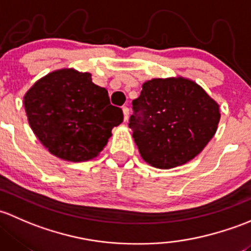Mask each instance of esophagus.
Wrapping results in <instances>:
<instances>
[{
  "mask_svg": "<svg viewBox=\"0 0 251 251\" xmlns=\"http://www.w3.org/2000/svg\"><path fill=\"white\" fill-rule=\"evenodd\" d=\"M122 110H123V115H125V121H126L128 120V116H129V108L126 106H123Z\"/></svg>",
  "mask_w": 251,
  "mask_h": 251,
  "instance_id": "34e87169",
  "label": "esophagus"
}]
</instances>
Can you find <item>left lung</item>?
I'll return each instance as SVG.
<instances>
[{"label": "left lung", "instance_id": "8db88e82", "mask_svg": "<svg viewBox=\"0 0 251 251\" xmlns=\"http://www.w3.org/2000/svg\"><path fill=\"white\" fill-rule=\"evenodd\" d=\"M218 102L185 77L152 78L133 100L129 120L146 163L172 169L192 161L213 139L220 122Z\"/></svg>", "mask_w": 251, "mask_h": 251}]
</instances>
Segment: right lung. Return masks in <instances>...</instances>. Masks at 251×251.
I'll return each mask as SVG.
<instances>
[{"mask_svg":"<svg viewBox=\"0 0 251 251\" xmlns=\"http://www.w3.org/2000/svg\"><path fill=\"white\" fill-rule=\"evenodd\" d=\"M33 134L58 158L86 162L99 156L113 126L123 122L120 107L110 104L105 88L89 72L60 69L38 79L24 95Z\"/></svg>","mask_w":251,"mask_h":251,"instance_id":"obj_1","label":"right lung"}]
</instances>
